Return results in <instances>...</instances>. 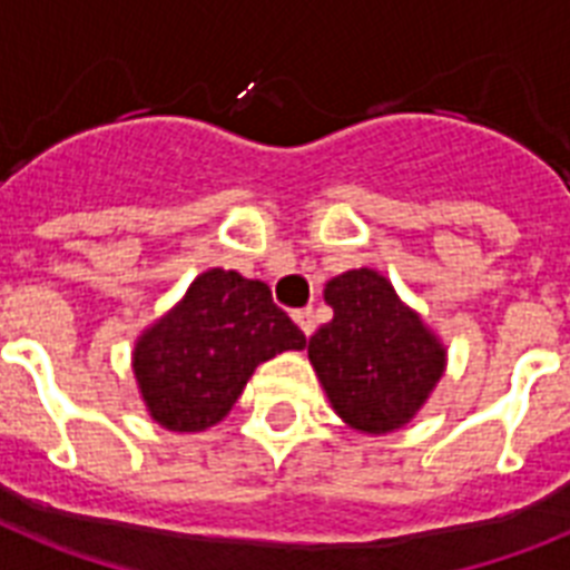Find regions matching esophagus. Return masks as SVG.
<instances>
[{
	"label": "esophagus",
	"instance_id": "esophagus-1",
	"mask_svg": "<svg viewBox=\"0 0 570 570\" xmlns=\"http://www.w3.org/2000/svg\"><path fill=\"white\" fill-rule=\"evenodd\" d=\"M294 320H296V326L303 328L305 337L314 335V328H317V320H314L312 308H299V312H294Z\"/></svg>",
	"mask_w": 570,
	"mask_h": 570
}]
</instances>
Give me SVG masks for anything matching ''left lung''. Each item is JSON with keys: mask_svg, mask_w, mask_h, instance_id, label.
<instances>
[{"mask_svg": "<svg viewBox=\"0 0 570 570\" xmlns=\"http://www.w3.org/2000/svg\"><path fill=\"white\" fill-rule=\"evenodd\" d=\"M332 323L308 341V361L343 422L364 434L407 425L443 379L445 346L384 276L370 267L326 282Z\"/></svg>", "mask_w": 570, "mask_h": 570, "instance_id": "8db88e82", "label": "left lung"}]
</instances>
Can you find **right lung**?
<instances>
[{
    "mask_svg": "<svg viewBox=\"0 0 570 570\" xmlns=\"http://www.w3.org/2000/svg\"><path fill=\"white\" fill-rule=\"evenodd\" d=\"M303 346L265 282L212 267L139 335L134 373L150 420L195 434L233 411L262 361Z\"/></svg>",
    "mask_w": 570,
    "mask_h": 570,
    "instance_id": "obj_1",
    "label": "right lung"
}]
</instances>
